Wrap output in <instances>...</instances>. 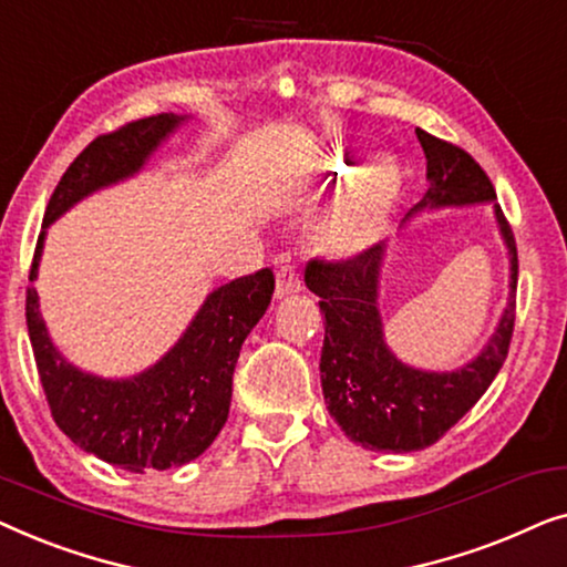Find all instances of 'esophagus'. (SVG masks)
I'll return each instance as SVG.
<instances>
[{
  "label": "esophagus",
  "instance_id": "esophagus-1",
  "mask_svg": "<svg viewBox=\"0 0 567 567\" xmlns=\"http://www.w3.org/2000/svg\"><path fill=\"white\" fill-rule=\"evenodd\" d=\"M301 291V278L297 270H293L291 266H281L278 268L276 274V297L284 299L289 297V293H297Z\"/></svg>",
  "mask_w": 567,
  "mask_h": 567
}]
</instances>
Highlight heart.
Returning <instances> with one entry per match:
<instances>
[{
    "label": "heart",
    "instance_id": "heart-1",
    "mask_svg": "<svg viewBox=\"0 0 567 567\" xmlns=\"http://www.w3.org/2000/svg\"><path fill=\"white\" fill-rule=\"evenodd\" d=\"M353 159L332 157L322 169V183L328 188H340L353 173ZM402 193V169L390 154H374L355 175L351 188L346 193L343 206L322 229V245L330 252H355L367 247L379 235L386 216Z\"/></svg>",
    "mask_w": 567,
    "mask_h": 567
}]
</instances>
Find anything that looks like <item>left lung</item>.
<instances>
[{"label":"left lung","mask_w":567,"mask_h":567,"mask_svg":"<svg viewBox=\"0 0 567 567\" xmlns=\"http://www.w3.org/2000/svg\"><path fill=\"white\" fill-rule=\"evenodd\" d=\"M425 154L429 190L413 214L436 208L493 204L495 224L508 250V301L495 332L475 359L454 371L415 369L400 361L384 340L379 312L386 245H374L348 260H309L307 289L320 297L324 343L320 379L324 405L346 436L371 452H417L444 436L464 413L475 408L508 355L516 317L518 258L514 231L495 204L493 183L483 167L460 146L415 128Z\"/></svg>","instance_id":"left-lung-1"}]
</instances>
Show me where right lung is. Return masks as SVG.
I'll list each match as a JSON object with an SVG mask.
<instances>
[{
	"label": "right lung",
	"instance_id": "add662e5",
	"mask_svg": "<svg viewBox=\"0 0 567 567\" xmlns=\"http://www.w3.org/2000/svg\"><path fill=\"white\" fill-rule=\"evenodd\" d=\"M188 115L162 113L97 136L61 177L43 216L30 281L38 278L45 229L82 198L142 173ZM274 274L262 268L235 278L204 299L177 343L134 377L105 379L82 371L53 346L35 286L25 317L45 400L61 431L97 460L128 472L183 467L206 452L229 415L239 348L266 315Z\"/></svg>",
	"mask_w": 567,
	"mask_h": 567
}]
</instances>
